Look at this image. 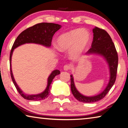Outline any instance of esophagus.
<instances>
[{
	"mask_svg": "<svg viewBox=\"0 0 128 128\" xmlns=\"http://www.w3.org/2000/svg\"><path fill=\"white\" fill-rule=\"evenodd\" d=\"M63 69H64V70H70V65H67V64L65 65V66H64Z\"/></svg>",
	"mask_w": 128,
	"mask_h": 128,
	"instance_id": "1",
	"label": "esophagus"
}]
</instances>
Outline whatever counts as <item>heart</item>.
I'll use <instances>...</instances> for the list:
<instances>
[{"label":"heart","mask_w":128,"mask_h":128,"mask_svg":"<svg viewBox=\"0 0 128 128\" xmlns=\"http://www.w3.org/2000/svg\"><path fill=\"white\" fill-rule=\"evenodd\" d=\"M90 34L87 30H73L58 37L57 40V48L63 52L70 50V56L76 58L86 51L90 43Z\"/></svg>","instance_id":"b5f03b06"}]
</instances>
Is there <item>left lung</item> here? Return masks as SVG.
<instances>
[{"label":"left lung","instance_id":"1","mask_svg":"<svg viewBox=\"0 0 128 128\" xmlns=\"http://www.w3.org/2000/svg\"><path fill=\"white\" fill-rule=\"evenodd\" d=\"M93 32L92 47L88 50L86 54H97L104 57L109 65L110 79L108 86L102 92L94 96H86L77 90L74 86V77L72 74L70 75V88L73 95L78 101L86 103L97 102L106 96L114 84L118 67V54L114 44L108 32L96 27L93 29Z\"/></svg>","mask_w":128,"mask_h":128}]
</instances>
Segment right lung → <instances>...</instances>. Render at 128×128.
<instances>
[{"label": "right lung", "instance_id": "add662e5", "mask_svg": "<svg viewBox=\"0 0 128 128\" xmlns=\"http://www.w3.org/2000/svg\"><path fill=\"white\" fill-rule=\"evenodd\" d=\"M59 24L51 23H41L35 24L32 27L28 28L24 30L18 36L16 39L12 47L10 55V73L12 80L18 92L23 97L28 100L38 101L42 100L47 98L50 93V85L56 75L60 74V70H54L50 74L48 78V84L46 88L43 92L38 94H27L24 93L20 90L19 86L16 82L14 79L12 71L11 68V57L12 55L13 51L15 48L18 46L26 43H35L38 44L50 47L51 46V42L54 33L58 31L61 28Z\"/></svg>", "mask_w": 128, "mask_h": 128}]
</instances>
